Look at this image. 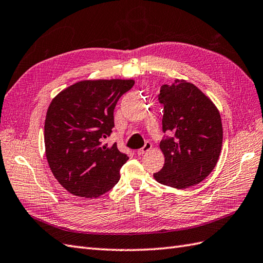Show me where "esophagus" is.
<instances>
[{
  "label": "esophagus",
  "mask_w": 263,
  "mask_h": 263,
  "mask_svg": "<svg viewBox=\"0 0 263 263\" xmlns=\"http://www.w3.org/2000/svg\"><path fill=\"white\" fill-rule=\"evenodd\" d=\"M151 146H152V144H151V142H149V141H146L145 143H144V145L142 146L141 149H139L138 151H137V154L139 155V156H141V155H144L145 152H148L150 149H151Z\"/></svg>",
  "instance_id": "esophagus-1"
}]
</instances>
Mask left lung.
Masks as SVG:
<instances>
[{
	"mask_svg": "<svg viewBox=\"0 0 263 263\" xmlns=\"http://www.w3.org/2000/svg\"><path fill=\"white\" fill-rule=\"evenodd\" d=\"M158 100L163 105L160 149L164 164L154 174L162 185L184 189L199 184L215 168L222 149L221 115L194 84L176 79L162 85Z\"/></svg>",
	"mask_w": 263,
	"mask_h": 263,
	"instance_id": "1",
	"label": "left lung"
}]
</instances>
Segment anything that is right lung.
<instances>
[{
  "instance_id": "add662e5",
  "label": "right lung",
  "mask_w": 263,
  "mask_h": 263,
  "mask_svg": "<svg viewBox=\"0 0 263 263\" xmlns=\"http://www.w3.org/2000/svg\"><path fill=\"white\" fill-rule=\"evenodd\" d=\"M132 79L82 81L54 97L45 121L46 156L53 176L79 197L96 198L120 180L129 159L117 143L103 144L114 127V108Z\"/></svg>"
}]
</instances>
